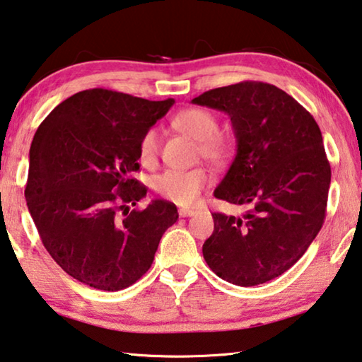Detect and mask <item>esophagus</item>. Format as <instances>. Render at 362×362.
I'll list each match as a JSON object with an SVG mask.
<instances>
[{
	"mask_svg": "<svg viewBox=\"0 0 362 362\" xmlns=\"http://www.w3.org/2000/svg\"><path fill=\"white\" fill-rule=\"evenodd\" d=\"M194 211L193 209H179V216L180 217H192V216H194Z\"/></svg>",
	"mask_w": 362,
	"mask_h": 362,
	"instance_id": "34e87169",
	"label": "esophagus"
}]
</instances>
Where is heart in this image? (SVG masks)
<instances>
[{
    "label": "heart",
    "mask_w": 362,
    "mask_h": 362,
    "mask_svg": "<svg viewBox=\"0 0 362 362\" xmlns=\"http://www.w3.org/2000/svg\"><path fill=\"white\" fill-rule=\"evenodd\" d=\"M177 131L199 142V153L212 163H223L230 155V146L218 136V121L212 113L201 108L183 110L173 119ZM159 153V132L155 127L140 139L139 158L144 164H153ZM209 173L204 168L188 170H166L153 180V188L161 198L179 206L193 204L203 189L209 185Z\"/></svg>",
    "instance_id": "obj_1"
}]
</instances>
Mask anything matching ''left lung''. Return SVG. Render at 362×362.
I'll return each instance as SVG.
<instances>
[{
    "mask_svg": "<svg viewBox=\"0 0 362 362\" xmlns=\"http://www.w3.org/2000/svg\"><path fill=\"white\" fill-rule=\"evenodd\" d=\"M192 102L230 116L236 156L214 196L249 207L241 217L212 214L204 260L236 286L278 278L306 252L326 217L330 164L320 126L293 97L267 83L225 86Z\"/></svg>",
    "mask_w": 362,
    "mask_h": 362,
    "instance_id": "1",
    "label": "left lung"
}]
</instances>
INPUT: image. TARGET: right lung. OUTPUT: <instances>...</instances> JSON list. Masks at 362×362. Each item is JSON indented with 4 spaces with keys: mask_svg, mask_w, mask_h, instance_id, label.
<instances>
[{
    "mask_svg": "<svg viewBox=\"0 0 362 362\" xmlns=\"http://www.w3.org/2000/svg\"><path fill=\"white\" fill-rule=\"evenodd\" d=\"M174 99L146 100L88 89L52 110L30 146L27 206L57 265L79 283L121 291L151 267L158 244L179 218L175 204L146 194L139 180L140 139Z\"/></svg>",
    "mask_w": 362,
    "mask_h": 362,
    "instance_id": "add662e5",
    "label": "right lung"
}]
</instances>
